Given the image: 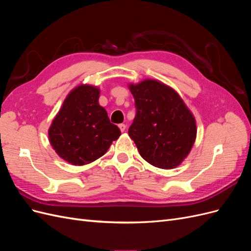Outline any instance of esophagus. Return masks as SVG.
Here are the masks:
<instances>
[{
    "instance_id": "34e87169",
    "label": "esophagus",
    "mask_w": 251,
    "mask_h": 251,
    "mask_svg": "<svg viewBox=\"0 0 251 251\" xmlns=\"http://www.w3.org/2000/svg\"><path fill=\"white\" fill-rule=\"evenodd\" d=\"M118 126H119V128H120V131H121V132H125V131H126V126L125 124H120Z\"/></svg>"
}]
</instances>
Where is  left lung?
Masks as SVG:
<instances>
[{
	"label": "left lung",
	"instance_id": "left-lung-1",
	"mask_svg": "<svg viewBox=\"0 0 251 251\" xmlns=\"http://www.w3.org/2000/svg\"><path fill=\"white\" fill-rule=\"evenodd\" d=\"M136 116L128 128L140 156L159 169L177 168L191 153L196 119L181 96L157 79L128 83Z\"/></svg>",
	"mask_w": 251,
	"mask_h": 251
}]
</instances>
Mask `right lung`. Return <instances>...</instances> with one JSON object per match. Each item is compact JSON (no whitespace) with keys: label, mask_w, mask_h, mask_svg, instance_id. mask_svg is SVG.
<instances>
[{"label":"right lung","mask_w":251,"mask_h":251,"mask_svg":"<svg viewBox=\"0 0 251 251\" xmlns=\"http://www.w3.org/2000/svg\"><path fill=\"white\" fill-rule=\"evenodd\" d=\"M100 89L79 85L70 91L48 130L55 153L73 165L95 161L105 154L121 132L110 123L108 113L98 103Z\"/></svg>","instance_id":"right-lung-1"}]
</instances>
